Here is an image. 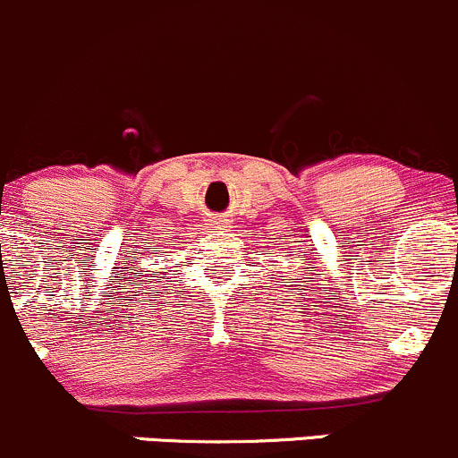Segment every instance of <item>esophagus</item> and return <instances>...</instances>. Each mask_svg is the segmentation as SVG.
Masks as SVG:
<instances>
[{
    "label": "esophagus",
    "instance_id": "34e87169",
    "mask_svg": "<svg viewBox=\"0 0 458 458\" xmlns=\"http://www.w3.org/2000/svg\"><path fill=\"white\" fill-rule=\"evenodd\" d=\"M214 225H216V227H218V229H223V227H225V220H223V218H216Z\"/></svg>",
    "mask_w": 458,
    "mask_h": 458
}]
</instances>
